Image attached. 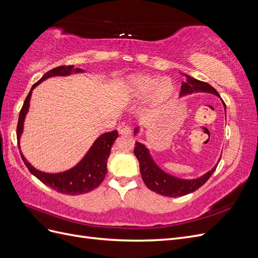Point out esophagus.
Segmentation results:
<instances>
[{"label": "esophagus", "mask_w": 258, "mask_h": 258, "mask_svg": "<svg viewBox=\"0 0 258 258\" xmlns=\"http://www.w3.org/2000/svg\"><path fill=\"white\" fill-rule=\"evenodd\" d=\"M119 134L123 136H130L131 135V128L129 126H122L119 128Z\"/></svg>", "instance_id": "34e87169"}]
</instances>
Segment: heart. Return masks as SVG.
Returning <instances> with one entry per match:
<instances>
[{"instance_id":"heart-1","label":"heart","mask_w":258,"mask_h":258,"mask_svg":"<svg viewBox=\"0 0 258 258\" xmlns=\"http://www.w3.org/2000/svg\"><path fill=\"white\" fill-rule=\"evenodd\" d=\"M127 88L131 97L143 99L148 97L151 104H160L173 93L174 86L169 79L158 80L151 75H134L127 82Z\"/></svg>"}]
</instances>
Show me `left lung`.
I'll return each instance as SVG.
<instances>
[{"instance_id": "1", "label": "left lung", "mask_w": 258, "mask_h": 258, "mask_svg": "<svg viewBox=\"0 0 258 258\" xmlns=\"http://www.w3.org/2000/svg\"><path fill=\"white\" fill-rule=\"evenodd\" d=\"M186 77L187 80L183 82L181 86V92H179V95L181 96L189 95V93H192V92L204 91V92H211L213 93V95L220 97L218 92L208 83L198 81L188 75H186ZM225 110H226V106H225ZM136 131H138V129H136ZM134 153L140 162V171H141V175L145 185L151 190L166 197H172V198L181 197V196H185L187 194H190L195 190H197L208 181L217 167L215 166L212 170L209 171L208 173L198 178L181 179L165 173L161 169H159L157 166H156V163L153 161L151 155L148 153V150L145 147V145L136 142Z\"/></svg>"}]
</instances>
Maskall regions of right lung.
I'll list each match as a JSON object with an SVG mask.
<instances>
[{
	"label": "right lung",
	"instance_id": "add662e5",
	"mask_svg": "<svg viewBox=\"0 0 258 258\" xmlns=\"http://www.w3.org/2000/svg\"><path fill=\"white\" fill-rule=\"evenodd\" d=\"M72 72H82L81 69H76L74 66H61L57 67L47 73L43 75L42 79L36 82L32 88H31L29 95L27 96L25 102L19 113V119L17 124V141L19 143V139L23 128V120H25L26 114L28 112L29 104H30V98L32 95V90L43 81L51 76H61V75H69ZM118 137V132L117 130H113L111 132H106V134L100 136L96 142L93 143L87 155L85 156L83 160L75 166L73 169L66 171V172L57 173V174H49L41 172V171L33 168L27 159L21 155V158L25 162V165L29 169V171L32 173L35 177H37L42 183L47 185L53 190H56L61 194L71 195H82L92 189L97 188V187L102 183L107 172V158L110 156L111 148L115 140Z\"/></svg>",
	"mask_w": 258,
	"mask_h": 258
}]
</instances>
